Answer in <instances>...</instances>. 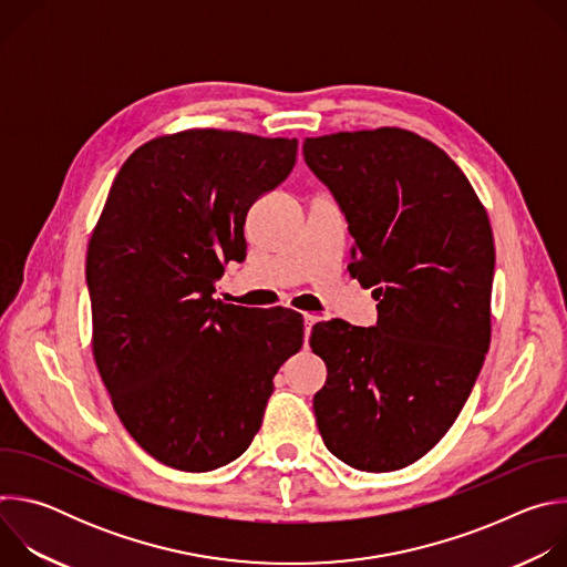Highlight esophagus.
<instances>
[{
	"mask_svg": "<svg viewBox=\"0 0 567 567\" xmlns=\"http://www.w3.org/2000/svg\"><path fill=\"white\" fill-rule=\"evenodd\" d=\"M302 320H305V337H309V330H311L313 322H318V316L307 311V313H302Z\"/></svg>",
	"mask_w": 567,
	"mask_h": 567,
	"instance_id": "1",
	"label": "esophagus"
}]
</instances>
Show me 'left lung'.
<instances>
[{"instance_id": "8db88e82", "label": "left lung", "mask_w": 567, "mask_h": 567, "mask_svg": "<svg viewBox=\"0 0 567 567\" xmlns=\"http://www.w3.org/2000/svg\"><path fill=\"white\" fill-rule=\"evenodd\" d=\"M302 154L348 219L350 276L379 300L374 328L311 330L328 365L316 424L352 468L396 471L446 435L489 350V217L451 156L413 132L318 136Z\"/></svg>"}]
</instances>
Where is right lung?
I'll list each match as a JSON object with an SVG mask.
<instances>
[{"label": "right lung", "mask_w": 567, "mask_h": 567, "mask_svg": "<svg viewBox=\"0 0 567 567\" xmlns=\"http://www.w3.org/2000/svg\"><path fill=\"white\" fill-rule=\"evenodd\" d=\"M296 138L190 130L118 171L87 251L94 359L114 411L161 464L204 473L249 449L278 368L302 348L289 309L213 298L247 258L249 208L296 166Z\"/></svg>", "instance_id": "1"}]
</instances>
